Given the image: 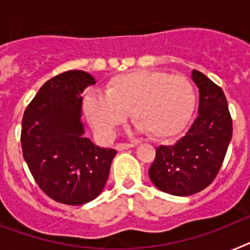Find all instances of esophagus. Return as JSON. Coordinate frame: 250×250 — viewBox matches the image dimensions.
<instances>
[{"label": "esophagus", "instance_id": "obj_1", "mask_svg": "<svg viewBox=\"0 0 250 250\" xmlns=\"http://www.w3.org/2000/svg\"><path fill=\"white\" fill-rule=\"evenodd\" d=\"M135 144L133 143H117L116 144V149L117 150H125L129 149V148H133Z\"/></svg>", "mask_w": 250, "mask_h": 250}]
</instances>
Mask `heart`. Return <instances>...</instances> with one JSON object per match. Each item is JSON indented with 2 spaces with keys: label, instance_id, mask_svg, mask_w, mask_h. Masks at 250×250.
<instances>
[{
  "label": "heart",
  "instance_id": "obj_1",
  "mask_svg": "<svg viewBox=\"0 0 250 250\" xmlns=\"http://www.w3.org/2000/svg\"><path fill=\"white\" fill-rule=\"evenodd\" d=\"M194 106V88L187 78L149 70L116 76L106 94L92 93L84 101L86 117L103 138H112L131 112L138 133L171 139L187 126Z\"/></svg>",
  "mask_w": 250,
  "mask_h": 250
}]
</instances>
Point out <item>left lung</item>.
I'll list each match as a JSON object with an SVG mask.
<instances>
[{
  "instance_id": "8db88e82",
  "label": "left lung",
  "mask_w": 250,
  "mask_h": 250,
  "mask_svg": "<svg viewBox=\"0 0 250 250\" xmlns=\"http://www.w3.org/2000/svg\"><path fill=\"white\" fill-rule=\"evenodd\" d=\"M191 79L199 89L197 119L180 140L156 149L148 170L160 190L179 197L195 194L211 184L232 137V120L221 88L198 70L191 71Z\"/></svg>"
}]
</instances>
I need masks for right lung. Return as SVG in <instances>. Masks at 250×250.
<instances>
[{
    "label": "right lung",
    "instance_id": "obj_1",
    "mask_svg": "<svg viewBox=\"0 0 250 250\" xmlns=\"http://www.w3.org/2000/svg\"><path fill=\"white\" fill-rule=\"evenodd\" d=\"M94 84L83 70L60 74L41 86L22 116V157L39 188L59 203L82 206L96 199L116 156L84 135L82 94Z\"/></svg>",
    "mask_w": 250,
    "mask_h": 250
}]
</instances>
